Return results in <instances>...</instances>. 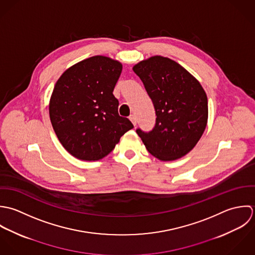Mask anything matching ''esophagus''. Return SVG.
<instances>
[{"instance_id": "1", "label": "esophagus", "mask_w": 255, "mask_h": 255, "mask_svg": "<svg viewBox=\"0 0 255 255\" xmlns=\"http://www.w3.org/2000/svg\"><path fill=\"white\" fill-rule=\"evenodd\" d=\"M129 119L131 120V122L133 123V125H134V126H136V124H137V118H136V116H135L134 114H132V115H130Z\"/></svg>"}]
</instances>
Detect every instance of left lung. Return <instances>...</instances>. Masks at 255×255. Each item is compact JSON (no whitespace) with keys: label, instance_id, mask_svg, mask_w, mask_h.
Instances as JSON below:
<instances>
[{"label":"left lung","instance_id":"1","mask_svg":"<svg viewBox=\"0 0 255 255\" xmlns=\"http://www.w3.org/2000/svg\"><path fill=\"white\" fill-rule=\"evenodd\" d=\"M153 102L155 124L138 128L149 153L160 160H174L189 153L200 140L208 120V100L200 83L176 62L153 56L134 66Z\"/></svg>","mask_w":255,"mask_h":255}]
</instances>
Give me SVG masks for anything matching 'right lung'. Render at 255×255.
<instances>
[{
  "mask_svg": "<svg viewBox=\"0 0 255 255\" xmlns=\"http://www.w3.org/2000/svg\"><path fill=\"white\" fill-rule=\"evenodd\" d=\"M122 65L94 56L69 68L57 81L49 103L53 129L63 147L83 160H99L134 126L118 114L113 90Z\"/></svg>",
  "mask_w": 255,
  "mask_h": 255,
  "instance_id": "add662e5",
  "label": "right lung"
}]
</instances>
